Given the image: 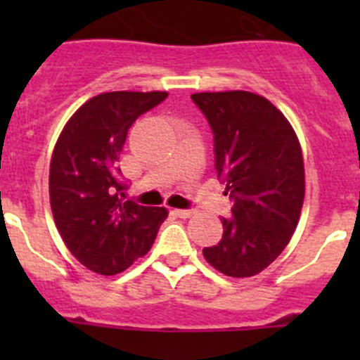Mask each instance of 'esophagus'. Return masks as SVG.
<instances>
[{
  "label": "esophagus",
  "instance_id": "34e87169",
  "mask_svg": "<svg viewBox=\"0 0 360 360\" xmlns=\"http://www.w3.org/2000/svg\"><path fill=\"white\" fill-rule=\"evenodd\" d=\"M174 212H176V216H180V218H191V216L195 214L193 209H174Z\"/></svg>",
  "mask_w": 360,
  "mask_h": 360
}]
</instances>
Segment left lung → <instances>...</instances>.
<instances>
[{"instance_id": "1", "label": "left lung", "mask_w": 360, "mask_h": 360, "mask_svg": "<svg viewBox=\"0 0 360 360\" xmlns=\"http://www.w3.org/2000/svg\"><path fill=\"white\" fill-rule=\"evenodd\" d=\"M191 98L214 135V165L234 202L219 218L224 236L203 257L231 278H250L283 252L304 200L303 151L294 128L269 98L250 91H203Z\"/></svg>"}]
</instances>
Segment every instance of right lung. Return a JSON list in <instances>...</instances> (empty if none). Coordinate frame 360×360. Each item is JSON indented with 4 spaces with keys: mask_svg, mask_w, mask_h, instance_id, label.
Wrapping results in <instances>:
<instances>
[{
    "mask_svg": "<svg viewBox=\"0 0 360 360\" xmlns=\"http://www.w3.org/2000/svg\"><path fill=\"white\" fill-rule=\"evenodd\" d=\"M167 91H108L79 108L50 160V207L73 257L101 276H115L146 256L164 219L165 207L122 202L117 162L128 129L142 113L160 104Z\"/></svg>",
    "mask_w": 360,
    "mask_h": 360,
    "instance_id": "add662e5",
    "label": "right lung"
}]
</instances>
